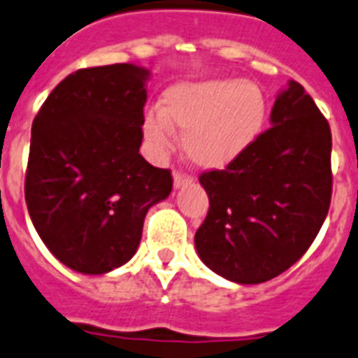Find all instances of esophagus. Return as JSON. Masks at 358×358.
<instances>
[{
  "mask_svg": "<svg viewBox=\"0 0 358 358\" xmlns=\"http://www.w3.org/2000/svg\"><path fill=\"white\" fill-rule=\"evenodd\" d=\"M194 181L192 176H188V173H185V171H173V187L176 188H181L185 187V185H190V182Z\"/></svg>",
  "mask_w": 358,
  "mask_h": 358,
  "instance_id": "1",
  "label": "esophagus"
}]
</instances>
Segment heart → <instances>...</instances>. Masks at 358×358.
<instances>
[{
  "mask_svg": "<svg viewBox=\"0 0 358 358\" xmlns=\"http://www.w3.org/2000/svg\"><path fill=\"white\" fill-rule=\"evenodd\" d=\"M265 121L259 87L243 80H201L177 84L164 93L162 110L143 117V134L155 151L171 148L176 129L185 130L182 149L192 164L217 170L250 148Z\"/></svg>",
  "mask_w": 358,
  "mask_h": 358,
  "instance_id": "1",
  "label": "heart"
}]
</instances>
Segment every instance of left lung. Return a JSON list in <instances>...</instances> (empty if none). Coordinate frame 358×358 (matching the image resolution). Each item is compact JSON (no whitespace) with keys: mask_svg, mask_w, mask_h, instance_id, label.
<instances>
[{"mask_svg":"<svg viewBox=\"0 0 358 358\" xmlns=\"http://www.w3.org/2000/svg\"><path fill=\"white\" fill-rule=\"evenodd\" d=\"M271 124L224 170L199 176L209 213L196 250L237 284H262L299 262L331 205V127L299 82L276 96Z\"/></svg>","mask_w":358,"mask_h":358,"instance_id":"1","label":"left lung"}]
</instances>
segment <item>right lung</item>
I'll use <instances>...</instances> for the list:
<instances>
[{"mask_svg":"<svg viewBox=\"0 0 358 358\" xmlns=\"http://www.w3.org/2000/svg\"><path fill=\"white\" fill-rule=\"evenodd\" d=\"M148 69H80L33 119L26 203L38 237L73 271L104 274L134 256L149 207L170 196V170L140 155Z\"/></svg>","mask_w":358,"mask_h":358,"instance_id":"obj_1","label":"right lung"}]
</instances>
